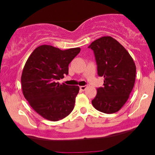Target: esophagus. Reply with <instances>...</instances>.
Listing matches in <instances>:
<instances>
[{
	"mask_svg": "<svg viewBox=\"0 0 155 155\" xmlns=\"http://www.w3.org/2000/svg\"><path fill=\"white\" fill-rule=\"evenodd\" d=\"M87 88V86H81L80 87V90L81 91H85Z\"/></svg>",
	"mask_w": 155,
	"mask_h": 155,
	"instance_id": "esophagus-1",
	"label": "esophagus"
}]
</instances>
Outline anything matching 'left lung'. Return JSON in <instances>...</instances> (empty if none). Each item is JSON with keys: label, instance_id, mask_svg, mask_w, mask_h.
Returning a JSON list of instances; mask_svg holds the SVG:
<instances>
[{"label": "left lung", "instance_id": "left-lung-1", "mask_svg": "<svg viewBox=\"0 0 155 155\" xmlns=\"http://www.w3.org/2000/svg\"><path fill=\"white\" fill-rule=\"evenodd\" d=\"M88 48L94 51L98 75L104 77V86L97 89L92 105L102 113H116L127 102L134 88L135 63L124 46L112 37H100Z\"/></svg>", "mask_w": 155, "mask_h": 155}]
</instances>
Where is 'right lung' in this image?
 Returning a JSON list of instances; mask_svg holds the SVG:
<instances>
[{
  "instance_id": "obj_1",
  "label": "right lung",
  "mask_w": 155,
  "mask_h": 155,
  "mask_svg": "<svg viewBox=\"0 0 155 155\" xmlns=\"http://www.w3.org/2000/svg\"><path fill=\"white\" fill-rule=\"evenodd\" d=\"M81 48L61 50L43 45L28 58L22 71V92L29 105L42 118L51 121L64 118L71 113L78 86L60 84L58 80L68 74V65Z\"/></svg>"
}]
</instances>
